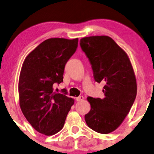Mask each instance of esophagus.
Returning <instances> with one entry per match:
<instances>
[{"label":"esophagus","mask_w":154,"mask_h":154,"mask_svg":"<svg viewBox=\"0 0 154 154\" xmlns=\"http://www.w3.org/2000/svg\"><path fill=\"white\" fill-rule=\"evenodd\" d=\"M84 99L83 96H79L78 97H76V101L77 102H81V101H82Z\"/></svg>","instance_id":"34e87169"}]
</instances>
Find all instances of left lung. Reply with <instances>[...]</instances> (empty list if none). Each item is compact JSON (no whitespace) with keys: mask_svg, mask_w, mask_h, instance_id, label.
<instances>
[{"mask_svg":"<svg viewBox=\"0 0 154 154\" xmlns=\"http://www.w3.org/2000/svg\"><path fill=\"white\" fill-rule=\"evenodd\" d=\"M80 45L92 65L94 81L105 84L104 98H87L91 109L85 122L94 131L110 133L123 123L135 100L133 68L126 52L110 37H85Z\"/></svg>","mask_w":154,"mask_h":154,"instance_id":"obj_1","label":"left lung"}]
</instances>
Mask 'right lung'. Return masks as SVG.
I'll use <instances>...</instances> for the list:
<instances>
[{"label":"right lung","instance_id":"right-lung-1","mask_svg":"<svg viewBox=\"0 0 154 154\" xmlns=\"http://www.w3.org/2000/svg\"><path fill=\"white\" fill-rule=\"evenodd\" d=\"M79 38H49L29 53L19 79L20 106L31 126L40 133L53 135L62 129L72 98L54 91L53 85L63 82L64 67L74 54Z\"/></svg>","mask_w":154,"mask_h":154}]
</instances>
